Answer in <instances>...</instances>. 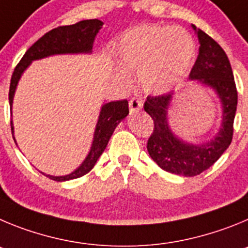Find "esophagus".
Returning a JSON list of instances; mask_svg holds the SVG:
<instances>
[{"label": "esophagus", "mask_w": 248, "mask_h": 248, "mask_svg": "<svg viewBox=\"0 0 248 248\" xmlns=\"http://www.w3.org/2000/svg\"><path fill=\"white\" fill-rule=\"evenodd\" d=\"M142 106H143V104H142V101L140 99L133 97V99L129 100V111H131V113L137 112L138 110L142 108Z\"/></svg>", "instance_id": "esophagus-1"}]
</instances>
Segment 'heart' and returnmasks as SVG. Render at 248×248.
<instances>
[{
	"label": "heart",
	"mask_w": 248,
	"mask_h": 248,
	"mask_svg": "<svg viewBox=\"0 0 248 248\" xmlns=\"http://www.w3.org/2000/svg\"><path fill=\"white\" fill-rule=\"evenodd\" d=\"M195 57V41L180 27H138L120 41L117 59L122 70L115 71V79L128 86V74L138 73V81L146 93L162 95L188 74Z\"/></svg>",
	"instance_id": "b5f03b06"
}]
</instances>
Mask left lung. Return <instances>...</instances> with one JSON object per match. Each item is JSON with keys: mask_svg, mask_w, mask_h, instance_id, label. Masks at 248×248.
<instances>
[{"mask_svg": "<svg viewBox=\"0 0 248 248\" xmlns=\"http://www.w3.org/2000/svg\"><path fill=\"white\" fill-rule=\"evenodd\" d=\"M193 28L200 46L189 80L213 89L220 99L222 120L217 133L211 140L198 144L178 137L168 122V111L175 91L148 96L144 102V111L155 122V129L147 143L149 155L162 169L183 177H194L209 169L229 148L237 108V90L226 53L206 33L194 24Z\"/></svg>", "mask_w": 248, "mask_h": 248, "instance_id": "left-lung-1", "label": "left lung"}]
</instances>
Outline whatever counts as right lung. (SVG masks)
<instances>
[{
    "mask_svg": "<svg viewBox=\"0 0 248 248\" xmlns=\"http://www.w3.org/2000/svg\"><path fill=\"white\" fill-rule=\"evenodd\" d=\"M102 24L104 23L100 19H85V21L78 22V23L70 24V26L58 27L39 38L27 50L26 54L23 55L18 65L16 66L15 71H13L12 78H11L10 93H8L11 110H12L13 97H15L16 89L18 85L19 79L32 62L57 54H90L93 52L95 37L102 28ZM127 115H128V101L127 100L111 101L102 105L96 128L93 132V144H91L90 152L88 153L84 162L74 171H71L70 174H66V175L55 177V175L43 173L44 175L55 182H66V180L77 179V178L88 174L96 164L99 157L108 146V140H110L117 124ZM11 129H12V136H15L13 121H11Z\"/></svg>",
    "mask_w": 248,
    "mask_h": 248,
    "instance_id": "add662e5",
    "label": "right lung"
}]
</instances>
